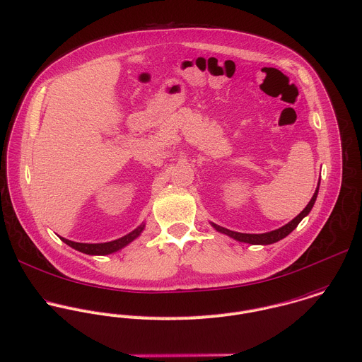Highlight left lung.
Listing matches in <instances>:
<instances>
[{
    "label": "left lung",
    "mask_w": 362,
    "mask_h": 362,
    "mask_svg": "<svg viewBox=\"0 0 362 362\" xmlns=\"http://www.w3.org/2000/svg\"><path fill=\"white\" fill-rule=\"evenodd\" d=\"M317 194H318V187H317V189H315L313 198H311L310 202L307 204V206H305L291 222H288L287 225H284V226H281V228H279V229H276V230L267 232V233H259V235H255V233H239V232L229 230V229L222 228V226L215 225V223H212V226H214L218 232L225 233V235H228V236H230V238H233V239H236V240H239V242L252 243V245H270V243H274V242H277V240L286 238L290 232H293V230L297 228V225L300 223V221H301L305 215H308V212L311 211V208H313V205H314V202H315V199H317Z\"/></svg>",
    "instance_id": "obj_1"
}]
</instances>
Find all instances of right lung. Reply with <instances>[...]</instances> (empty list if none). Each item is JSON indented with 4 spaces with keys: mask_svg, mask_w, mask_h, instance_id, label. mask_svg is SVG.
<instances>
[{
    "mask_svg": "<svg viewBox=\"0 0 362 362\" xmlns=\"http://www.w3.org/2000/svg\"><path fill=\"white\" fill-rule=\"evenodd\" d=\"M143 229H144V225H140L137 229H134L129 235H126L120 239L112 240V242H106V243H78V242L68 240L65 238H61V239L71 247H74L82 253H86V255H109V253L117 252L122 247H124L126 245H129L132 240H134L141 233Z\"/></svg>",
    "mask_w": 362,
    "mask_h": 362,
    "instance_id": "add662e5",
    "label": "right lung"
}]
</instances>
